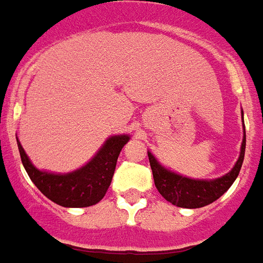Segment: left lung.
<instances>
[{"label": "left lung", "instance_id": "1", "mask_svg": "<svg viewBox=\"0 0 263 263\" xmlns=\"http://www.w3.org/2000/svg\"><path fill=\"white\" fill-rule=\"evenodd\" d=\"M244 116V113H242ZM244 122V118H242ZM245 155V126H244V139L241 143V153L233 170L221 178L216 179H191L186 176H182L171 170H166L157 161L154 155L148 151V160H150L153 176H154L155 187L158 189L161 196L178 208L197 209L208 206L218 197L223 196L227 192L234 181L237 179L239 170L242 166Z\"/></svg>", "mask_w": 263, "mask_h": 263}]
</instances>
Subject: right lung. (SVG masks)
I'll list each match as a JSON object with an SVG mask.
<instances>
[{
  "mask_svg": "<svg viewBox=\"0 0 263 263\" xmlns=\"http://www.w3.org/2000/svg\"><path fill=\"white\" fill-rule=\"evenodd\" d=\"M129 140L127 134L112 136L87 165L68 174H54L37 170L16 137L21 160L32 182L46 197L63 208H88L102 200L110 186L119 154Z\"/></svg>",
  "mask_w": 263,
  "mask_h": 263,
  "instance_id": "right-lung-1",
  "label": "right lung"
}]
</instances>
